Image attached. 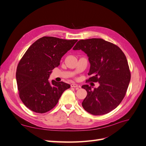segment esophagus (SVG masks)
I'll list each match as a JSON object with an SVG mask.
<instances>
[{
	"instance_id": "obj_1",
	"label": "esophagus",
	"mask_w": 146,
	"mask_h": 146,
	"mask_svg": "<svg viewBox=\"0 0 146 146\" xmlns=\"http://www.w3.org/2000/svg\"><path fill=\"white\" fill-rule=\"evenodd\" d=\"M70 86H71L72 88H77V89H78V88H80L81 86L80 85H77V84H76V83H72L70 85Z\"/></svg>"
}]
</instances>
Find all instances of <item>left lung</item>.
Here are the masks:
<instances>
[{"label":"left lung","instance_id":"1","mask_svg":"<svg viewBox=\"0 0 146 146\" xmlns=\"http://www.w3.org/2000/svg\"><path fill=\"white\" fill-rule=\"evenodd\" d=\"M73 50H82L90 63L88 82H99L98 88L82 86L87 91L82 102L85 110L93 115H102L115 109L124 98L130 81L127 60L116 45L100 38L78 41Z\"/></svg>","mask_w":146,"mask_h":146}]
</instances>
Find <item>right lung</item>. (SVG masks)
Wrapping results in <instances>:
<instances>
[{"instance_id":"1","label":"right lung","mask_w":146,"mask_h":146,"mask_svg":"<svg viewBox=\"0 0 146 146\" xmlns=\"http://www.w3.org/2000/svg\"><path fill=\"white\" fill-rule=\"evenodd\" d=\"M77 39L52 36L38 39L30 46L17 65L16 77L19 95L32 111L44 113L55 107L63 92L70 87L63 82H48L52 70Z\"/></svg>"}]
</instances>
